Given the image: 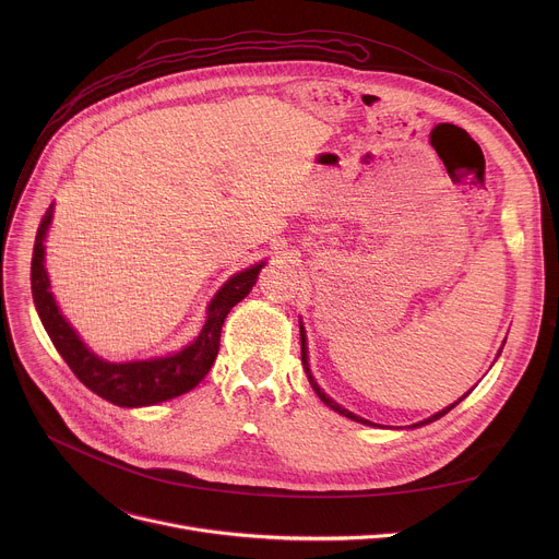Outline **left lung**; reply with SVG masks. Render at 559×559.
<instances>
[{
	"label": "left lung",
	"mask_w": 559,
	"mask_h": 559,
	"mask_svg": "<svg viewBox=\"0 0 559 559\" xmlns=\"http://www.w3.org/2000/svg\"><path fill=\"white\" fill-rule=\"evenodd\" d=\"M300 360H302V367H305V373H307V378H309V384L313 386V391L318 393V397H321V401L328 405V407H332L334 412H338L341 416H345V418H352V420H356V423H362V425H373V423H369V420H365V418H360V416H356V414H352V412H347V409H343L341 405H336L330 395H325V391L316 384V380H313V376H311V371H309V362H307V343H305V334H302V328H300ZM468 395V391L460 397V401H464V397ZM460 401H455L451 407H447V409H442V412H438L436 416H431V418H427V420H423V423H416L414 427H423V425H429V423H433V420H438V418H442L444 414H449Z\"/></svg>",
	"instance_id": "1"
}]
</instances>
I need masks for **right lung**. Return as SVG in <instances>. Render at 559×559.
Wrapping results in <instances>:
<instances>
[{"label": "right lung", "instance_id": "add662e5", "mask_svg": "<svg viewBox=\"0 0 559 559\" xmlns=\"http://www.w3.org/2000/svg\"><path fill=\"white\" fill-rule=\"evenodd\" d=\"M52 218V205L46 210L41 225L37 229L35 248H33V263H31V285L37 313L48 332L55 349L61 354L66 365L72 373L82 380L93 393L102 395L104 401L119 405V407H147L170 401L181 393H188L197 386L205 373L210 371L221 343V328L229 309L243 300L250 289L257 285V276L263 267L254 265L246 272H238L231 276L218 294L212 298L207 309V321L197 336L194 343L183 347L181 352L166 356V358H152V360H136V362H108L95 356L74 330L66 323V318L59 313L52 294L48 292L50 283L44 270V238L46 229Z\"/></svg>", "mask_w": 559, "mask_h": 559}]
</instances>
